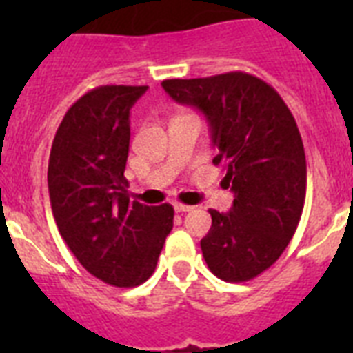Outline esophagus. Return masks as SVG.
Segmentation results:
<instances>
[{"mask_svg":"<svg viewBox=\"0 0 353 353\" xmlns=\"http://www.w3.org/2000/svg\"><path fill=\"white\" fill-rule=\"evenodd\" d=\"M174 209H176V212H190V210H194V207L183 203H174Z\"/></svg>","mask_w":353,"mask_h":353,"instance_id":"esophagus-1","label":"esophagus"}]
</instances>
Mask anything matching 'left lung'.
I'll return each mask as SVG.
<instances>
[{
	"instance_id": "left-lung-1",
	"label": "left lung",
	"mask_w": 353,
	"mask_h": 353,
	"mask_svg": "<svg viewBox=\"0 0 353 353\" xmlns=\"http://www.w3.org/2000/svg\"><path fill=\"white\" fill-rule=\"evenodd\" d=\"M161 85L205 113L218 150L212 163L234 192L229 212L209 210L205 262L225 282L252 280L279 260L304 209L306 155L295 117L274 88L243 71Z\"/></svg>"
}]
</instances>
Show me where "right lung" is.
<instances>
[{
  "instance_id": "1",
  "label": "right lung",
  "mask_w": 353,
  "mask_h": 353,
  "mask_svg": "<svg viewBox=\"0 0 353 353\" xmlns=\"http://www.w3.org/2000/svg\"><path fill=\"white\" fill-rule=\"evenodd\" d=\"M148 85H99L63 115L49 155L54 221L74 258L106 284L133 288L157 265L174 209L130 201V110Z\"/></svg>"
}]
</instances>
